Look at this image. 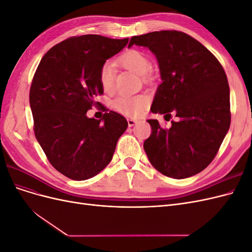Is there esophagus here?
Segmentation results:
<instances>
[{"instance_id":"obj_1","label":"esophagus","mask_w":252,"mask_h":252,"mask_svg":"<svg viewBox=\"0 0 252 252\" xmlns=\"http://www.w3.org/2000/svg\"><path fill=\"white\" fill-rule=\"evenodd\" d=\"M127 122H128V126H129V127H132V126H134L136 123H138V120L129 118V119L127 120Z\"/></svg>"}]
</instances>
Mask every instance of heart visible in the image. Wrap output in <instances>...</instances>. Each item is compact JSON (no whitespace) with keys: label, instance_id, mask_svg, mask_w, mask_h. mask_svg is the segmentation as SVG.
Here are the masks:
<instances>
[{"label":"heart","instance_id":"heart-1","mask_svg":"<svg viewBox=\"0 0 252 252\" xmlns=\"http://www.w3.org/2000/svg\"><path fill=\"white\" fill-rule=\"evenodd\" d=\"M119 62L128 70L138 75L147 74L151 69V62L144 52L139 50H128L119 58ZM100 83L106 93L113 89L116 78V66L112 62H106L100 69ZM149 96L146 94L119 95L112 101L113 109L124 116L134 118L139 117L148 108Z\"/></svg>","mask_w":252,"mask_h":252}]
</instances>
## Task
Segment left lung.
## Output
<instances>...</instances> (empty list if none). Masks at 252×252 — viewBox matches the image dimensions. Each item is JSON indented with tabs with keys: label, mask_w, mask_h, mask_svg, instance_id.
Masks as SVG:
<instances>
[{
	"label": "left lung",
	"mask_w": 252,
	"mask_h": 252,
	"mask_svg": "<svg viewBox=\"0 0 252 252\" xmlns=\"http://www.w3.org/2000/svg\"><path fill=\"white\" fill-rule=\"evenodd\" d=\"M132 45L156 56L162 83L151 112L164 114L171 127L148 120L152 132L144 142L149 162L166 177L186 179L201 172L215 158L230 126V93L217 58L190 35L175 32L132 36Z\"/></svg>",
	"instance_id": "1"
}]
</instances>
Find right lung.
I'll return each instance as SVG.
<instances>
[{"mask_svg": "<svg viewBox=\"0 0 252 252\" xmlns=\"http://www.w3.org/2000/svg\"><path fill=\"white\" fill-rule=\"evenodd\" d=\"M128 40L70 37L50 48L36 68L29 94L35 138L50 164L71 180L101 172L127 129L126 119L116 111L105 112L101 120L86 112L104 91L98 78L102 65Z\"/></svg>", "mask_w": 252, "mask_h": 252, "instance_id": "obj_1", "label": "right lung"}]
</instances>
